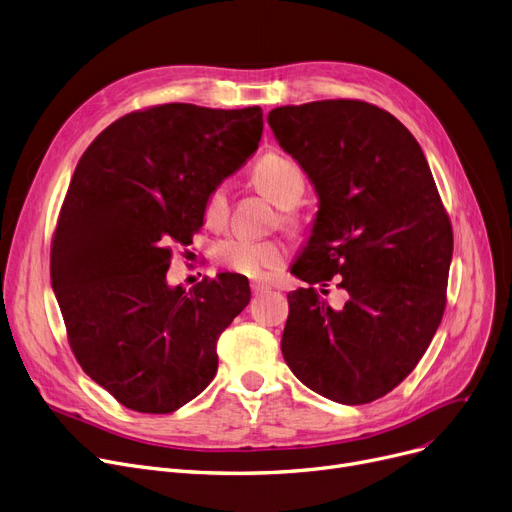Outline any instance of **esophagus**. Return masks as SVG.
I'll return each instance as SVG.
<instances>
[{
	"instance_id": "obj_1",
	"label": "esophagus",
	"mask_w": 512,
	"mask_h": 512,
	"mask_svg": "<svg viewBox=\"0 0 512 512\" xmlns=\"http://www.w3.org/2000/svg\"><path fill=\"white\" fill-rule=\"evenodd\" d=\"M270 289V285L268 283H260V281H254L252 283V291L258 295V293H264V291H268Z\"/></svg>"
}]
</instances>
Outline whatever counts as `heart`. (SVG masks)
<instances>
[{
    "instance_id": "1",
    "label": "heart",
    "mask_w": 512,
    "mask_h": 512,
    "mask_svg": "<svg viewBox=\"0 0 512 512\" xmlns=\"http://www.w3.org/2000/svg\"><path fill=\"white\" fill-rule=\"evenodd\" d=\"M254 186L279 208H291L304 196L306 177L297 163L283 155H264L254 171ZM229 196L225 186L210 190L204 202V221L208 225H221L227 219ZM215 258L229 270L244 277H264L268 270L283 264L285 248L275 239L227 237L215 248Z\"/></svg>"
}]
</instances>
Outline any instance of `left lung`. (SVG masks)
<instances>
[{"label": "left lung", "instance_id": "8db88e82", "mask_svg": "<svg viewBox=\"0 0 512 512\" xmlns=\"http://www.w3.org/2000/svg\"><path fill=\"white\" fill-rule=\"evenodd\" d=\"M266 119L318 196L291 264L310 287L287 295L283 357L314 393L372 403L417 366L444 314L453 229L430 165L395 115L364 101L285 105ZM335 274L350 293L339 311L311 287Z\"/></svg>", "mask_w": 512, "mask_h": 512}]
</instances>
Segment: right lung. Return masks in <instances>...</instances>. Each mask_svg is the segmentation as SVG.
<instances>
[{"instance_id":"add662e5","label":"right lung","mask_w":512,"mask_h":512,"mask_svg":"<svg viewBox=\"0 0 512 512\" xmlns=\"http://www.w3.org/2000/svg\"><path fill=\"white\" fill-rule=\"evenodd\" d=\"M262 109L167 103L119 117L76 165L51 246V285L82 370L140 413H171L217 374V341L250 304L242 275L167 283L210 190L258 148Z\"/></svg>"}]
</instances>
